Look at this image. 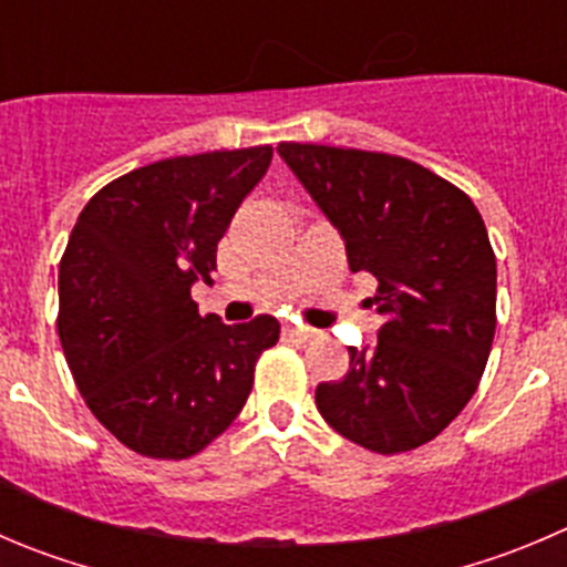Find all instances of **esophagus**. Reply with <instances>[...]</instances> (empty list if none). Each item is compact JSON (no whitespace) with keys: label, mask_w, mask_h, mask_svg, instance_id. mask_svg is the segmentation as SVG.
<instances>
[{"label":"esophagus","mask_w":567,"mask_h":567,"mask_svg":"<svg viewBox=\"0 0 567 567\" xmlns=\"http://www.w3.org/2000/svg\"><path fill=\"white\" fill-rule=\"evenodd\" d=\"M282 334L285 338H296V340H310V338H316V329H310V327H293V323H285L282 327Z\"/></svg>","instance_id":"1"}]
</instances>
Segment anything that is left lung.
Masks as SVG:
<instances>
[{
  "label": "left lung",
  "mask_w": 567,
  "mask_h": 567,
  "mask_svg": "<svg viewBox=\"0 0 567 567\" xmlns=\"http://www.w3.org/2000/svg\"><path fill=\"white\" fill-rule=\"evenodd\" d=\"M346 244L377 277L384 323L349 346V373L316 388L338 435L377 454L430 443L480 388L496 334V255L474 202L430 168L382 152L279 144Z\"/></svg>",
  "instance_id": "obj_1"
}]
</instances>
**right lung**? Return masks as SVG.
Masks as SVG:
<instances>
[{
	"label": "right lung",
	"instance_id": "1",
	"mask_svg": "<svg viewBox=\"0 0 567 567\" xmlns=\"http://www.w3.org/2000/svg\"><path fill=\"white\" fill-rule=\"evenodd\" d=\"M271 146L157 161L104 185L60 260L58 332L87 410L126 449L185 460L244 410L279 321L199 316L218 240L271 166Z\"/></svg>",
	"mask_w": 567,
	"mask_h": 567
}]
</instances>
